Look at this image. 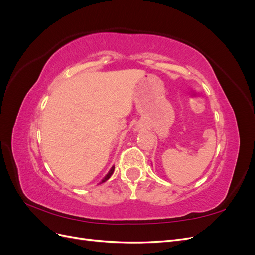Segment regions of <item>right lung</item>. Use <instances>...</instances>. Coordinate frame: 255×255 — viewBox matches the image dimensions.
<instances>
[{"instance_id": "add662e5", "label": "right lung", "mask_w": 255, "mask_h": 255, "mask_svg": "<svg viewBox=\"0 0 255 255\" xmlns=\"http://www.w3.org/2000/svg\"><path fill=\"white\" fill-rule=\"evenodd\" d=\"M114 170H115V166H113L112 168H111V170L109 171V173H107L105 176H104V179L101 181V183H104V182H106L107 180H109L110 179V177L112 176V174L114 173ZM101 183H100V184H101Z\"/></svg>"}]
</instances>
